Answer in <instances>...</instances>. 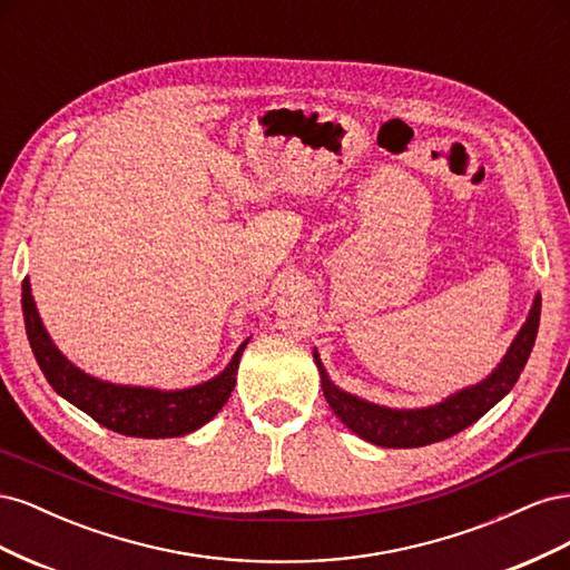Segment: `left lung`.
I'll use <instances>...</instances> for the list:
<instances>
[{"label":"left lung","instance_id":"left-lung-1","mask_svg":"<svg viewBox=\"0 0 570 570\" xmlns=\"http://www.w3.org/2000/svg\"><path fill=\"white\" fill-rule=\"evenodd\" d=\"M540 308H542V297L538 295L532 302L525 325L521 327V333L515 335L511 350L507 352L502 364L492 371V375H488L485 381L473 387H465L452 394L450 400H444L442 404L416 409V411H394V409L368 404L364 400H358V396L337 390L331 381H327V375L318 361V354H314L321 371L325 400L335 411V416L347 425L352 433L377 446L409 450V446H425V444L452 438L461 433L463 428L473 425L480 416H485V413L502 400L504 394H509L515 381H519V375L525 368L528 356L532 352L534 337H538Z\"/></svg>","mask_w":570,"mask_h":570}]
</instances>
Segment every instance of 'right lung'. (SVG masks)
I'll return each mask as SVG.
<instances>
[{"mask_svg":"<svg viewBox=\"0 0 570 570\" xmlns=\"http://www.w3.org/2000/svg\"><path fill=\"white\" fill-rule=\"evenodd\" d=\"M21 304L28 342L49 385L99 425L130 438H178L209 423L228 402L235 387L239 356L247 347V342L239 344L228 368L216 375L214 381L197 387L161 392L149 387L111 385L85 375L51 344L36 302H32L28 281H23Z\"/></svg>","mask_w":570,"mask_h":570,"instance_id":"add662e5","label":"right lung"}]
</instances>
